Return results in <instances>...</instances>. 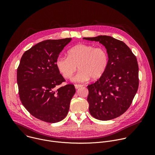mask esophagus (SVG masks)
Wrapping results in <instances>:
<instances>
[{"label":"esophagus","mask_w":155,"mask_h":155,"mask_svg":"<svg viewBox=\"0 0 155 155\" xmlns=\"http://www.w3.org/2000/svg\"><path fill=\"white\" fill-rule=\"evenodd\" d=\"M81 86H83L82 84H75V87L76 89H78V88H79V87H80Z\"/></svg>","instance_id":"1"}]
</instances>
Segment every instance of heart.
Instances as JSON below:
<instances>
[{
    "mask_svg": "<svg viewBox=\"0 0 155 155\" xmlns=\"http://www.w3.org/2000/svg\"><path fill=\"white\" fill-rule=\"evenodd\" d=\"M108 56L106 50L101 47L78 44L68 51V57L59 56L56 67L62 76L71 78L77 69L80 71L73 78L75 81L84 82L100 78L105 72L108 65Z\"/></svg>",
    "mask_w": 155,
    "mask_h": 155,
    "instance_id": "b5f03b06",
    "label": "heart"
}]
</instances>
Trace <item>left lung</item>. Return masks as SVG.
Returning <instances> with one entry per match:
<instances>
[{"label": "left lung", "instance_id": "left-lung-1", "mask_svg": "<svg viewBox=\"0 0 155 155\" xmlns=\"http://www.w3.org/2000/svg\"><path fill=\"white\" fill-rule=\"evenodd\" d=\"M83 39L102 44L108 56L104 74L94 83L87 86L90 113L99 120L116 118L129 108L137 91V58L123 41L110 36L99 35Z\"/></svg>", "mask_w": 155, "mask_h": 155}]
</instances>
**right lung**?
Wrapping results in <instances>:
<instances>
[{
  "label": "right lung",
  "mask_w": 155,
  "mask_h": 155,
  "mask_svg": "<svg viewBox=\"0 0 155 155\" xmlns=\"http://www.w3.org/2000/svg\"><path fill=\"white\" fill-rule=\"evenodd\" d=\"M71 38L42 41L22 56L17 69V83L22 104L36 118L54 123L67 116L75 93L74 84L56 89L65 81L55 61Z\"/></svg>",
  "instance_id": "1"
}]
</instances>
